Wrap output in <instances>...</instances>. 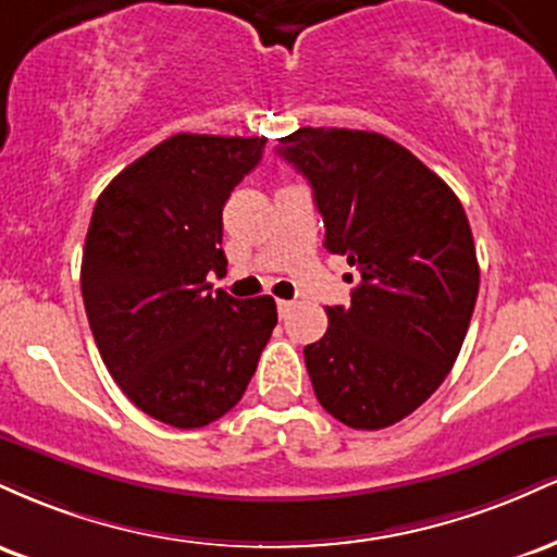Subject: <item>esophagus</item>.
<instances>
[{"label":"esophagus","mask_w":557,"mask_h":557,"mask_svg":"<svg viewBox=\"0 0 557 557\" xmlns=\"http://www.w3.org/2000/svg\"><path fill=\"white\" fill-rule=\"evenodd\" d=\"M290 306H293L290 300H283V298H280V300H277V314H280V317H285L287 311H290Z\"/></svg>","instance_id":"esophagus-1"}]
</instances>
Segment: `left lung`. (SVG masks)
Listing matches in <instances>:
<instances>
[{
    "mask_svg": "<svg viewBox=\"0 0 557 557\" xmlns=\"http://www.w3.org/2000/svg\"><path fill=\"white\" fill-rule=\"evenodd\" d=\"M277 154L314 190L324 248L361 274L306 345L317 400L354 430H385L443 385L474 314L479 264L458 196L400 144L348 127H298Z\"/></svg>",
    "mask_w": 557,
    "mask_h": 557,
    "instance_id": "left-lung-1",
    "label": "left lung"
}]
</instances>
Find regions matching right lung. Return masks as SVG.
I'll return each instance as SVG.
<instances>
[{"label": "right lung", "mask_w": 557, "mask_h": 557, "mask_svg": "<svg viewBox=\"0 0 557 557\" xmlns=\"http://www.w3.org/2000/svg\"><path fill=\"white\" fill-rule=\"evenodd\" d=\"M267 138L177 133L96 201L81 290L96 348L144 413L177 430L225 417L277 324L274 298L212 290L225 272L222 207Z\"/></svg>", "instance_id": "right-lung-1"}]
</instances>
